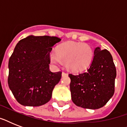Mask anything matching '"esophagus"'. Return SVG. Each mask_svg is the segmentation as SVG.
<instances>
[{
	"label": "esophagus",
	"mask_w": 127,
	"mask_h": 127,
	"mask_svg": "<svg viewBox=\"0 0 127 127\" xmlns=\"http://www.w3.org/2000/svg\"><path fill=\"white\" fill-rule=\"evenodd\" d=\"M67 74H68L66 73V72H62V76H66Z\"/></svg>",
	"instance_id": "1"
}]
</instances>
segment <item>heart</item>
<instances>
[{
  "instance_id": "1",
  "label": "heart",
  "mask_w": 127,
  "mask_h": 127,
  "mask_svg": "<svg viewBox=\"0 0 127 127\" xmlns=\"http://www.w3.org/2000/svg\"><path fill=\"white\" fill-rule=\"evenodd\" d=\"M94 51L88 44L80 42H68L59 45L57 51H51L49 58L54 64L64 62L72 72H79L88 68L92 61Z\"/></svg>"
}]
</instances>
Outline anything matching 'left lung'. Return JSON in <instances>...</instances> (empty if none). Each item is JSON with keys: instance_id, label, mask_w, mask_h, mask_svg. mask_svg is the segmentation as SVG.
Here are the masks:
<instances>
[{"instance_id": "8db88e82", "label": "left lung", "mask_w": 127, "mask_h": 127, "mask_svg": "<svg viewBox=\"0 0 127 127\" xmlns=\"http://www.w3.org/2000/svg\"><path fill=\"white\" fill-rule=\"evenodd\" d=\"M116 68L111 53L97 47L86 71L69 74L72 101L82 108L97 109L106 104L114 94Z\"/></svg>"}]
</instances>
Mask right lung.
I'll use <instances>...</instances> for the list:
<instances>
[{
  "instance_id": "right-lung-1",
  "label": "right lung",
  "mask_w": 127,
  "mask_h": 127,
  "mask_svg": "<svg viewBox=\"0 0 127 127\" xmlns=\"http://www.w3.org/2000/svg\"><path fill=\"white\" fill-rule=\"evenodd\" d=\"M57 37L29 35L21 39L9 59L8 86L17 101L24 106H40L51 99L61 72L49 70L52 47Z\"/></svg>"
}]
</instances>
